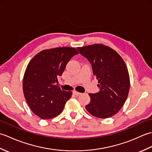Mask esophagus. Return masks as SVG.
<instances>
[{"label": "esophagus", "instance_id": "obj_1", "mask_svg": "<svg viewBox=\"0 0 152 152\" xmlns=\"http://www.w3.org/2000/svg\"><path fill=\"white\" fill-rule=\"evenodd\" d=\"M73 93L74 95H75L76 96H79V95H80L82 94L81 93H79V92H78V91H74V92H73Z\"/></svg>", "mask_w": 152, "mask_h": 152}]
</instances>
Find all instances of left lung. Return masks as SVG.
Returning <instances> with one entry per match:
<instances>
[{"mask_svg":"<svg viewBox=\"0 0 152 152\" xmlns=\"http://www.w3.org/2000/svg\"><path fill=\"white\" fill-rule=\"evenodd\" d=\"M78 50L91 63L100 88L99 93H89L91 101L86 108L96 118H110L122 108L129 91V74L125 63L114 50L101 44Z\"/></svg>","mask_w":152,"mask_h":152,"instance_id":"1","label":"left lung"}]
</instances>
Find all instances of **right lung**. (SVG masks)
I'll return each mask as SVG.
<instances>
[{"label": "right lung", "mask_w": 152, "mask_h": 152, "mask_svg": "<svg viewBox=\"0 0 152 152\" xmlns=\"http://www.w3.org/2000/svg\"><path fill=\"white\" fill-rule=\"evenodd\" d=\"M78 51L70 47L44 50L33 57L23 78L25 100L35 115L42 119L56 117L62 112L72 91L61 90L57 76Z\"/></svg>", "instance_id": "right-lung-1"}]
</instances>
